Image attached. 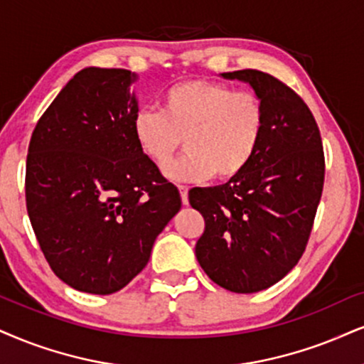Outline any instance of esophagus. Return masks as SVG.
Returning <instances> with one entry per match:
<instances>
[{
    "label": "esophagus",
    "mask_w": 364,
    "mask_h": 364,
    "mask_svg": "<svg viewBox=\"0 0 364 364\" xmlns=\"http://www.w3.org/2000/svg\"><path fill=\"white\" fill-rule=\"evenodd\" d=\"M178 192H181L182 204L183 205L189 204V187H187V186H178Z\"/></svg>",
    "instance_id": "1"
}]
</instances>
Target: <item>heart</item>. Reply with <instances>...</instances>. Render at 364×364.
Wrapping results in <instances>:
<instances>
[{
    "label": "heart",
    "instance_id": "b5f03b06",
    "mask_svg": "<svg viewBox=\"0 0 364 364\" xmlns=\"http://www.w3.org/2000/svg\"><path fill=\"white\" fill-rule=\"evenodd\" d=\"M264 124L263 101L255 92L191 79L164 92L161 111H138L133 136L156 165L167 164L183 138L187 154L164 168L175 182H200L213 175L218 181H231L253 161Z\"/></svg>",
    "mask_w": 364,
    "mask_h": 364
}]
</instances>
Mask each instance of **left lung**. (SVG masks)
Instances as JSON below:
<instances>
[{
	"label": "left lung",
	"mask_w": 364,
	"mask_h": 364,
	"mask_svg": "<svg viewBox=\"0 0 364 364\" xmlns=\"http://www.w3.org/2000/svg\"><path fill=\"white\" fill-rule=\"evenodd\" d=\"M221 75L253 87L267 124L243 173L189 192L205 221L196 257L214 284L253 294L275 285L302 257L324 187V151L311 109L282 80L255 69Z\"/></svg>",
	"instance_id": "left-lung-1"
}]
</instances>
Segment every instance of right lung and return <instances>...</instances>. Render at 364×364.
Segmentation results:
<instances>
[{
    "instance_id": "1",
    "label": "right lung",
    "mask_w": 364,
    "mask_h": 364,
    "mask_svg": "<svg viewBox=\"0 0 364 364\" xmlns=\"http://www.w3.org/2000/svg\"><path fill=\"white\" fill-rule=\"evenodd\" d=\"M134 80L127 69L79 70L31 133V228L53 273L87 294L127 287L182 205L177 187L134 141Z\"/></svg>"
}]
</instances>
